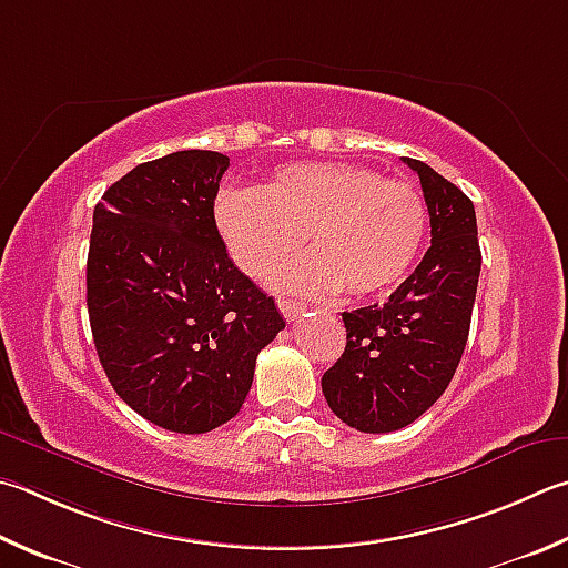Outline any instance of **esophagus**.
Listing matches in <instances>:
<instances>
[{
	"instance_id": "34e87169",
	"label": "esophagus",
	"mask_w": 568,
	"mask_h": 568,
	"mask_svg": "<svg viewBox=\"0 0 568 568\" xmlns=\"http://www.w3.org/2000/svg\"><path fill=\"white\" fill-rule=\"evenodd\" d=\"M277 307H281L283 317H287V320H295L297 315L305 313V303L291 301V297H281V301H277Z\"/></svg>"
}]
</instances>
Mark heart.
Returning <instances> with one entry per match:
<instances>
[{"instance_id": "b5f03b06", "label": "heart", "mask_w": 568, "mask_h": 568, "mask_svg": "<svg viewBox=\"0 0 568 568\" xmlns=\"http://www.w3.org/2000/svg\"><path fill=\"white\" fill-rule=\"evenodd\" d=\"M213 215L243 273L265 277L307 233L313 253L275 271V285L353 297L395 287L427 233V203L417 185L349 163H287L265 189L229 185Z\"/></svg>"}]
</instances>
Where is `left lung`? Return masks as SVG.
<instances>
[{
  "instance_id": "1",
  "label": "left lung",
  "mask_w": 568,
  "mask_h": 568,
  "mask_svg": "<svg viewBox=\"0 0 568 568\" xmlns=\"http://www.w3.org/2000/svg\"><path fill=\"white\" fill-rule=\"evenodd\" d=\"M432 245L385 305L343 313L347 345L323 375L329 409L347 427L383 435L415 422L447 389L467 345L481 251L474 203L417 159Z\"/></svg>"
}]
</instances>
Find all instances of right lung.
Here are the masks:
<instances>
[{
	"instance_id": "1",
	"label": "right lung",
	"mask_w": 568,
	"mask_h": 568,
	"mask_svg": "<svg viewBox=\"0 0 568 568\" xmlns=\"http://www.w3.org/2000/svg\"><path fill=\"white\" fill-rule=\"evenodd\" d=\"M229 156L141 163L94 209L87 305L111 387L143 419L203 435L239 415L255 357L285 327L233 265L213 215Z\"/></svg>"
}]
</instances>
